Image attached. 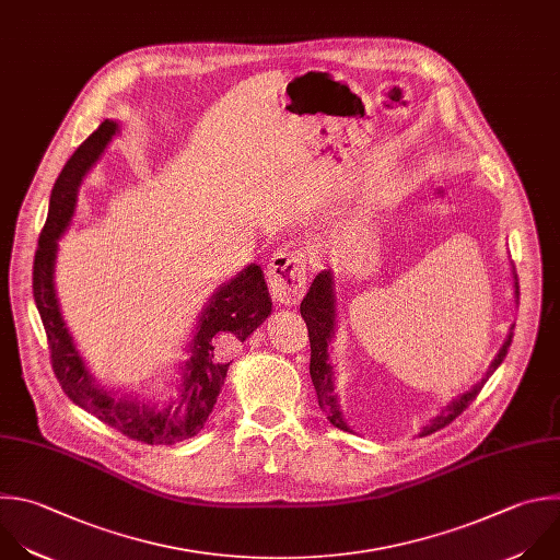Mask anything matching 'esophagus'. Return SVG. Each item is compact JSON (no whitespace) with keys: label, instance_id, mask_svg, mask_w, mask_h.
<instances>
[{"label":"esophagus","instance_id":"34e87169","mask_svg":"<svg viewBox=\"0 0 560 560\" xmlns=\"http://www.w3.org/2000/svg\"><path fill=\"white\" fill-rule=\"evenodd\" d=\"M266 277L275 301L283 305H294L303 299L307 285V270L299 253H275L268 264Z\"/></svg>","mask_w":560,"mask_h":560}]
</instances>
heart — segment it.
Here are the masks:
<instances>
[{
  "label": "heart",
  "instance_id": "1",
  "mask_svg": "<svg viewBox=\"0 0 560 560\" xmlns=\"http://www.w3.org/2000/svg\"><path fill=\"white\" fill-rule=\"evenodd\" d=\"M389 186V173L385 168H376L371 171L366 177H364V184H362V194L371 200H378L385 196Z\"/></svg>",
  "mask_w": 560,
  "mask_h": 560
}]
</instances>
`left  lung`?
<instances>
[{"label":"left lung","instance_id":"1","mask_svg":"<svg viewBox=\"0 0 560 560\" xmlns=\"http://www.w3.org/2000/svg\"><path fill=\"white\" fill-rule=\"evenodd\" d=\"M512 288H514V301L518 303V283H516L514 268H512ZM301 316H303V320L307 325V331H310V349H312L310 376H312V385L316 389L318 407L336 429L353 433V429L347 424V420L342 416V409H340V402H338L336 376H334V364H331V340H334L336 327H338V292H336V277H334L331 270H323L314 277V281L310 285V292L301 301ZM512 329H514V325H510V329L505 334V340L499 347V351L494 353L492 362L488 364V371L483 374V378L477 385H472L468 392L453 398L438 416H433L420 429V435H431V433L444 429L462 411H466V407L477 398V394L481 392L486 381L494 374L499 364L503 362V358L508 353V347L512 342V336H514Z\"/></svg>","mask_w":560,"mask_h":560}]
</instances>
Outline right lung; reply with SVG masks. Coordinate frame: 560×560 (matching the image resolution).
I'll return each mask as SVG.
<instances>
[{
    "mask_svg": "<svg viewBox=\"0 0 560 560\" xmlns=\"http://www.w3.org/2000/svg\"><path fill=\"white\" fill-rule=\"evenodd\" d=\"M118 133V120H103L72 153L57 177L48 220L35 255L33 294L48 336L55 376L66 396L83 411L131 440L168 446L189 440L205 429L231 366V362L224 360L226 351L264 325L272 312V299L264 270L257 264H248L237 275L222 281L198 314V323L186 342L189 358L175 366V376L168 385L173 394L164 405L144 400L133 392L122 394L120 389L103 387L92 376L61 314L55 268L59 240L68 233L77 213L81 184Z\"/></svg>",
    "mask_w": 560,
    "mask_h": 560,
    "instance_id": "obj_1",
    "label": "right lung"
}]
</instances>
